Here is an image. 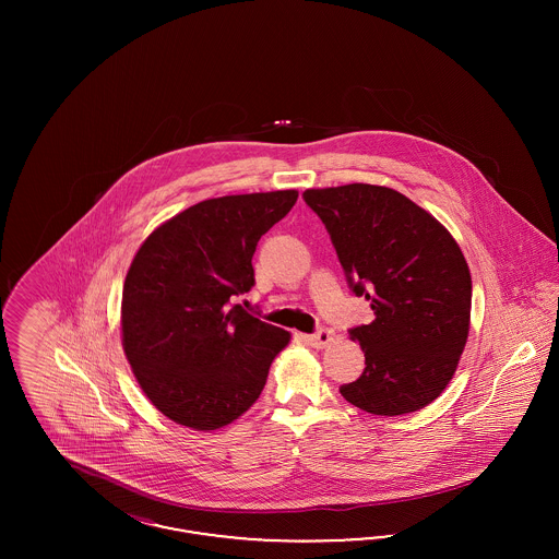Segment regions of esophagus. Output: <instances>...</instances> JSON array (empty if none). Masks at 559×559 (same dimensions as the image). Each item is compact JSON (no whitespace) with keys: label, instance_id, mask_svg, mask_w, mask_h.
I'll return each mask as SVG.
<instances>
[{"label":"esophagus","instance_id":"obj_1","mask_svg":"<svg viewBox=\"0 0 559 559\" xmlns=\"http://www.w3.org/2000/svg\"><path fill=\"white\" fill-rule=\"evenodd\" d=\"M335 340V331L331 329H319L312 335H306V342L312 347H326Z\"/></svg>","mask_w":559,"mask_h":559}]
</instances>
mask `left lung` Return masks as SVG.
Segmentation results:
<instances>
[{
  "label": "left lung",
  "mask_w": 559,
  "mask_h": 559,
  "mask_svg": "<svg viewBox=\"0 0 559 559\" xmlns=\"http://www.w3.org/2000/svg\"><path fill=\"white\" fill-rule=\"evenodd\" d=\"M304 201L331 235L349 289L374 312L371 324L349 329L367 367L342 396L383 417L424 408L449 385L469 335L472 274L461 247L394 188H308Z\"/></svg>",
  "instance_id": "1"
}]
</instances>
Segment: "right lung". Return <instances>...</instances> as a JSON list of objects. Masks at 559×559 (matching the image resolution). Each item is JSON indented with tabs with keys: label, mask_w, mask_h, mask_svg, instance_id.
<instances>
[{
	"label": "right lung",
	"mask_w": 559,
	"mask_h": 559,
	"mask_svg": "<svg viewBox=\"0 0 559 559\" xmlns=\"http://www.w3.org/2000/svg\"><path fill=\"white\" fill-rule=\"evenodd\" d=\"M297 190L201 201L155 228L123 283L121 337L135 381L178 426L233 424L260 399L285 329L251 317L262 235L292 212Z\"/></svg>",
	"instance_id": "add662e5"
}]
</instances>
